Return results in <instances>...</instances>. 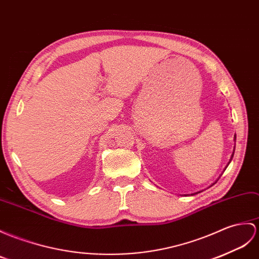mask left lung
Returning <instances> with one entry per match:
<instances>
[{
	"label": "left lung",
	"instance_id": "obj_1",
	"mask_svg": "<svg viewBox=\"0 0 259 259\" xmlns=\"http://www.w3.org/2000/svg\"><path fill=\"white\" fill-rule=\"evenodd\" d=\"M235 140H236V137H235ZM233 155H234V152H233ZM233 155H232V158H233Z\"/></svg>",
	"mask_w": 259,
	"mask_h": 259
}]
</instances>
